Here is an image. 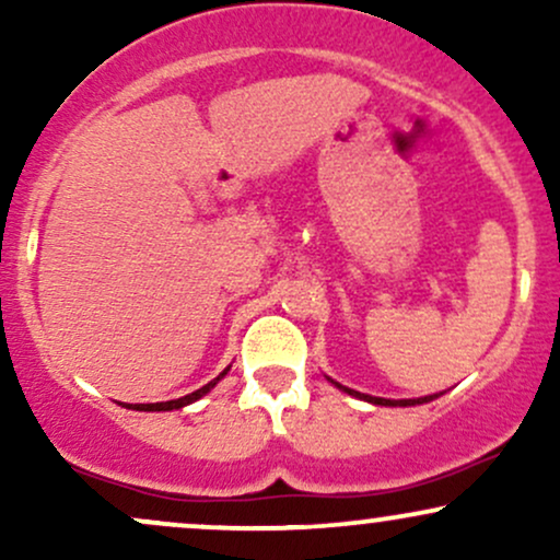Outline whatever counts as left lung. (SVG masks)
Segmentation results:
<instances>
[{"label": "left lung", "instance_id": "obj_1", "mask_svg": "<svg viewBox=\"0 0 560 560\" xmlns=\"http://www.w3.org/2000/svg\"><path fill=\"white\" fill-rule=\"evenodd\" d=\"M331 384L334 387H339L342 392H347V395H352V397H361V400H369V402H374V405H423V402H429V400H434V397H440V395H427V397H413V400H384V397H371V395H361V392H355V389H347V387H342V384L339 382H334L331 378Z\"/></svg>", "mask_w": 560, "mask_h": 560}]
</instances>
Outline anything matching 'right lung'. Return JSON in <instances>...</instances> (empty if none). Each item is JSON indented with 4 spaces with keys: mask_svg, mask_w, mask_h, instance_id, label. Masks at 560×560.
Instances as JSON below:
<instances>
[{
    "mask_svg": "<svg viewBox=\"0 0 560 560\" xmlns=\"http://www.w3.org/2000/svg\"><path fill=\"white\" fill-rule=\"evenodd\" d=\"M226 374H229V369L223 371L221 376H215L213 382H208V384H205V387H199L197 392H191V395L178 397V400H168V402H139V405H128V408H131V410H176V408H184V405L195 402V400H199V397H202V395H208V392L213 389L215 384L221 382V378L226 376Z\"/></svg>",
    "mask_w": 560,
    "mask_h": 560,
    "instance_id": "obj_1",
    "label": "right lung"
}]
</instances>
